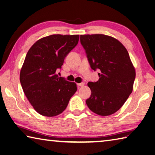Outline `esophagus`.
<instances>
[{
	"mask_svg": "<svg viewBox=\"0 0 155 155\" xmlns=\"http://www.w3.org/2000/svg\"><path fill=\"white\" fill-rule=\"evenodd\" d=\"M84 85V83H78L77 84V86H78V87H83Z\"/></svg>",
	"mask_w": 155,
	"mask_h": 155,
	"instance_id": "34e87169",
	"label": "esophagus"
}]
</instances>
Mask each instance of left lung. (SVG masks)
Masks as SVG:
<instances>
[{
	"label": "left lung",
	"mask_w": 155,
	"mask_h": 155,
	"mask_svg": "<svg viewBox=\"0 0 155 155\" xmlns=\"http://www.w3.org/2000/svg\"><path fill=\"white\" fill-rule=\"evenodd\" d=\"M81 43L94 71L99 69V79L89 82L91 97L86 101L89 109L101 116L119 110L133 89L135 69L127 50L117 39L94 34L81 35Z\"/></svg>",
	"instance_id": "obj_1"
}]
</instances>
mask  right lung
Here are the masks:
<instances>
[{
  "label": "right lung",
  "mask_w": 155,
  "mask_h": 155,
  "mask_svg": "<svg viewBox=\"0 0 155 155\" xmlns=\"http://www.w3.org/2000/svg\"><path fill=\"white\" fill-rule=\"evenodd\" d=\"M78 39V35H52L39 39L27 52L20 81L28 101L42 116L62 113L77 90L75 83L58 77L56 72Z\"/></svg>",
  "instance_id": "obj_1"
}]
</instances>
